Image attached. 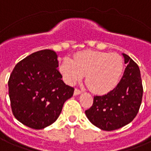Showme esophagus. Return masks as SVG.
<instances>
[{
    "label": "esophagus",
    "mask_w": 151,
    "mask_h": 151,
    "mask_svg": "<svg viewBox=\"0 0 151 151\" xmlns=\"http://www.w3.org/2000/svg\"><path fill=\"white\" fill-rule=\"evenodd\" d=\"M82 91L81 90H79V89H78V88H75V90H74V93H73V95H80V94H81Z\"/></svg>",
    "instance_id": "34e87169"
}]
</instances>
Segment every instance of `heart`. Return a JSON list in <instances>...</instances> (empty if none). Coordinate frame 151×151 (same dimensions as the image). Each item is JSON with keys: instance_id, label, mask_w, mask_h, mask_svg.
Masks as SVG:
<instances>
[{"instance_id": "heart-1", "label": "heart", "mask_w": 151, "mask_h": 151, "mask_svg": "<svg viewBox=\"0 0 151 151\" xmlns=\"http://www.w3.org/2000/svg\"><path fill=\"white\" fill-rule=\"evenodd\" d=\"M124 63L119 55L86 50L74 60L65 58L60 66L65 81L74 84L85 75L88 87L97 94H104L118 85L123 73Z\"/></svg>"}]
</instances>
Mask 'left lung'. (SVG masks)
I'll return each mask as SVG.
<instances>
[{
  "label": "left lung",
  "mask_w": 151,
  "mask_h": 151,
  "mask_svg": "<svg viewBox=\"0 0 151 151\" xmlns=\"http://www.w3.org/2000/svg\"><path fill=\"white\" fill-rule=\"evenodd\" d=\"M122 56L127 66L118 85L106 95L94 97L92 106L85 111L89 121L102 130H115L129 124L141 105L143 90L139 68L128 55Z\"/></svg>",
  "instance_id": "obj_1"
}]
</instances>
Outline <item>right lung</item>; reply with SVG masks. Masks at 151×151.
<instances>
[{
	"label": "right lung",
	"instance_id": "add662e5",
	"mask_svg": "<svg viewBox=\"0 0 151 151\" xmlns=\"http://www.w3.org/2000/svg\"><path fill=\"white\" fill-rule=\"evenodd\" d=\"M57 54L51 50L33 52L18 62L8 81L12 112L24 126L41 129L52 124L74 88L63 81Z\"/></svg>",
	"mask_w": 151,
	"mask_h": 151
}]
</instances>
